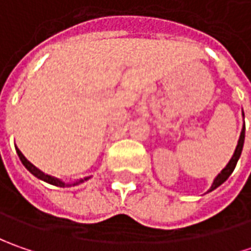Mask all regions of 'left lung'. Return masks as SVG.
<instances>
[{
	"instance_id": "1",
	"label": "left lung",
	"mask_w": 251,
	"mask_h": 251,
	"mask_svg": "<svg viewBox=\"0 0 251 251\" xmlns=\"http://www.w3.org/2000/svg\"><path fill=\"white\" fill-rule=\"evenodd\" d=\"M245 116V114H243ZM243 144H245V127L242 128V132H240V137H239V141H237V147L236 150H235V153H233V156L230 158L229 160V163H227L225 169H222V172L218 175L215 180H214V183H212V186L211 188L208 190V191H212V190H215L217 187H219L222 183H225L227 180V177L232 175V172L235 170L236 168V163L239 158H240V155H242V150H243Z\"/></svg>"
}]
</instances>
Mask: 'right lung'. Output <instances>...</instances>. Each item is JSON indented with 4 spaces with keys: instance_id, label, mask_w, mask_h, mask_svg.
<instances>
[{
    "instance_id": "add662e5",
    "label": "right lung",
    "mask_w": 251,
    "mask_h": 251,
    "mask_svg": "<svg viewBox=\"0 0 251 251\" xmlns=\"http://www.w3.org/2000/svg\"><path fill=\"white\" fill-rule=\"evenodd\" d=\"M16 153H18V156H19V159H21V162L24 163V166L33 176H36L37 178H40V180H43V181H46V183H49V184H53V186H57V187H65V186H76V184H79V183H83L85 180H88L89 177H85V178H81V180H78V181H75V183H73V184H65L64 181H61L60 178L57 177H53V176H50V175H46V173H43L40 169H37L36 166H34L33 163H30L29 160L26 159L24 156V153L21 152V151L16 148Z\"/></svg>"
}]
</instances>
